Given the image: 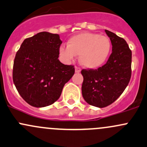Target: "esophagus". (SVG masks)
<instances>
[{
  "instance_id": "34e87169",
  "label": "esophagus",
  "mask_w": 147,
  "mask_h": 147,
  "mask_svg": "<svg viewBox=\"0 0 147 147\" xmlns=\"http://www.w3.org/2000/svg\"><path fill=\"white\" fill-rule=\"evenodd\" d=\"M80 72H81V69L78 67H75V72L76 73H80Z\"/></svg>"
}]
</instances>
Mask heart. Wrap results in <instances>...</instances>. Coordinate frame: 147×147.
I'll use <instances>...</instances> for the list:
<instances>
[{"instance_id": "b5f03b06", "label": "heart", "mask_w": 147, "mask_h": 147, "mask_svg": "<svg viewBox=\"0 0 147 147\" xmlns=\"http://www.w3.org/2000/svg\"><path fill=\"white\" fill-rule=\"evenodd\" d=\"M111 50V42L106 36L98 34L83 32L72 36L67 46H61L60 55L65 61H71L79 55V61L83 67L96 69L107 60Z\"/></svg>"}]
</instances>
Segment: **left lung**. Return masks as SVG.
<instances>
[{
  "label": "left lung",
  "mask_w": 147,
  "mask_h": 147,
  "mask_svg": "<svg viewBox=\"0 0 147 147\" xmlns=\"http://www.w3.org/2000/svg\"><path fill=\"white\" fill-rule=\"evenodd\" d=\"M112 44L107 63L97 69H82V93L89 105L104 108L123 94L131 78L132 51L125 40L105 30Z\"/></svg>",
  "instance_id": "8db88e82"
}]
</instances>
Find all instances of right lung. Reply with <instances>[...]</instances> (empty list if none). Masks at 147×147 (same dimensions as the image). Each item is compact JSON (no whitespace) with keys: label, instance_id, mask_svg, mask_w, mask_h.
<instances>
[{"label":"right lung","instance_id":"add662e5","mask_svg":"<svg viewBox=\"0 0 147 147\" xmlns=\"http://www.w3.org/2000/svg\"><path fill=\"white\" fill-rule=\"evenodd\" d=\"M59 35L42 32L24 40L14 60L12 79L22 98L32 106L53 104L75 74L73 65L61 63Z\"/></svg>","mask_w":147,"mask_h":147}]
</instances>
